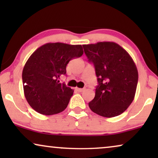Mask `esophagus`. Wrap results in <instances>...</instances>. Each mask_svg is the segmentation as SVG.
Segmentation results:
<instances>
[{"mask_svg":"<svg viewBox=\"0 0 158 158\" xmlns=\"http://www.w3.org/2000/svg\"><path fill=\"white\" fill-rule=\"evenodd\" d=\"M75 90H76L77 91H78V92H82V91H83V90H84V88H75Z\"/></svg>","mask_w":158,"mask_h":158,"instance_id":"34e87169","label":"esophagus"}]
</instances>
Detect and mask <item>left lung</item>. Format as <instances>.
I'll return each mask as SVG.
<instances>
[{
	"mask_svg": "<svg viewBox=\"0 0 158 158\" xmlns=\"http://www.w3.org/2000/svg\"><path fill=\"white\" fill-rule=\"evenodd\" d=\"M88 61L94 64L98 85L88 103L92 111L114 117L126 111L135 98L138 71L129 53L112 42L83 45Z\"/></svg>",
	"mask_w": 158,
	"mask_h": 158,
	"instance_id": "obj_1",
	"label": "left lung"
}]
</instances>
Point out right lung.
Here are the masks:
<instances>
[{"label":"right lung","instance_id":"right-lung-1","mask_svg":"<svg viewBox=\"0 0 158 158\" xmlns=\"http://www.w3.org/2000/svg\"><path fill=\"white\" fill-rule=\"evenodd\" d=\"M83 54L81 45L60 42L47 43L34 52L22 72L24 96L32 109L44 115L66 109L74 90L60 78L66 74L68 62Z\"/></svg>","mask_w":158,"mask_h":158}]
</instances>
